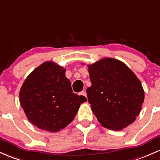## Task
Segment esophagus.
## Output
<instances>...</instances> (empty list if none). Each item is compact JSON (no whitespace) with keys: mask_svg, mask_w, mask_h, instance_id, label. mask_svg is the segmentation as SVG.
I'll use <instances>...</instances> for the list:
<instances>
[{"mask_svg":"<svg viewBox=\"0 0 160 160\" xmlns=\"http://www.w3.org/2000/svg\"><path fill=\"white\" fill-rule=\"evenodd\" d=\"M80 95H82V96H86V97H87V92H86V91H82V92H80Z\"/></svg>","mask_w":160,"mask_h":160,"instance_id":"34e87169","label":"esophagus"}]
</instances>
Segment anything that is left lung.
Masks as SVG:
<instances>
[{
	"label": "left lung",
	"mask_w": 160,
	"mask_h": 160,
	"mask_svg": "<svg viewBox=\"0 0 160 160\" xmlns=\"http://www.w3.org/2000/svg\"><path fill=\"white\" fill-rule=\"evenodd\" d=\"M87 66L92 83L87 89L88 101L100 124L120 131L134 122L144 100L139 79L115 58H105Z\"/></svg>",
	"instance_id": "left-lung-1"
}]
</instances>
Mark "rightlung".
Masks as SVG:
<instances>
[{
  "mask_svg": "<svg viewBox=\"0 0 160 160\" xmlns=\"http://www.w3.org/2000/svg\"><path fill=\"white\" fill-rule=\"evenodd\" d=\"M65 68L44 62L22 83L20 102L28 120L40 129L58 132L76 116L85 96L73 92Z\"/></svg>",
  "mask_w": 160,
  "mask_h": 160,
  "instance_id": "add662e5",
  "label": "right lung"
}]
</instances>
